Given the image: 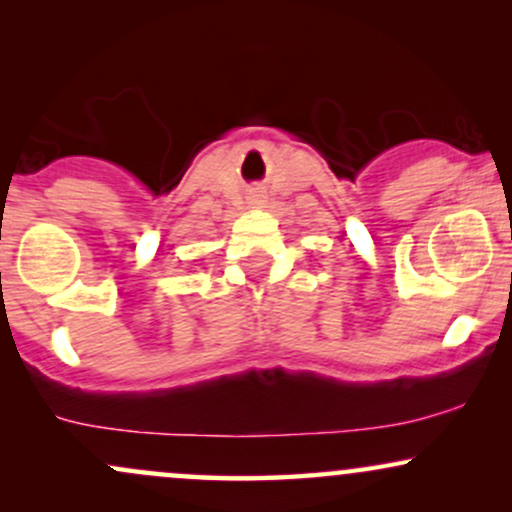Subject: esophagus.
Returning a JSON list of instances; mask_svg holds the SVG:
<instances>
[{"instance_id":"esophagus-1","label":"esophagus","mask_w":512,"mask_h":512,"mask_svg":"<svg viewBox=\"0 0 512 512\" xmlns=\"http://www.w3.org/2000/svg\"><path fill=\"white\" fill-rule=\"evenodd\" d=\"M262 202V195H255L252 197V204H260Z\"/></svg>"}]
</instances>
